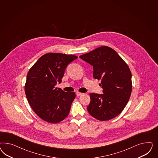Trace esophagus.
I'll list each match as a JSON object with an SVG mask.
<instances>
[{
	"mask_svg": "<svg viewBox=\"0 0 158 158\" xmlns=\"http://www.w3.org/2000/svg\"><path fill=\"white\" fill-rule=\"evenodd\" d=\"M83 93H81V92H79V91H77V96H81L83 94Z\"/></svg>",
	"mask_w": 158,
	"mask_h": 158,
	"instance_id": "obj_1",
	"label": "esophagus"
}]
</instances>
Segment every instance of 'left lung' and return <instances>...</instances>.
<instances>
[{
    "mask_svg": "<svg viewBox=\"0 0 158 158\" xmlns=\"http://www.w3.org/2000/svg\"><path fill=\"white\" fill-rule=\"evenodd\" d=\"M79 57L93 67V77L101 80L103 94L90 93L87 109L91 116L101 121L119 115L129 100L132 90L129 67L114 49L97 48Z\"/></svg>",
    "mask_w": 158,
    "mask_h": 158,
    "instance_id": "left-lung-1",
    "label": "left lung"
}]
</instances>
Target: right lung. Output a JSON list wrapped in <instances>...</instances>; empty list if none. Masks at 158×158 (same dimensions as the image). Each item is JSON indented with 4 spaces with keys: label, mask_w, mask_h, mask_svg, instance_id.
I'll return each mask as SVG.
<instances>
[{
    "label": "right lung",
    "mask_w": 158,
    "mask_h": 158,
    "mask_svg": "<svg viewBox=\"0 0 158 158\" xmlns=\"http://www.w3.org/2000/svg\"><path fill=\"white\" fill-rule=\"evenodd\" d=\"M77 58L74 55L47 53L29 70L25 95L35 114L43 120L57 123L69 114L75 93L65 92L55 86L61 83L67 65Z\"/></svg>",
    "instance_id": "obj_1"
}]
</instances>
